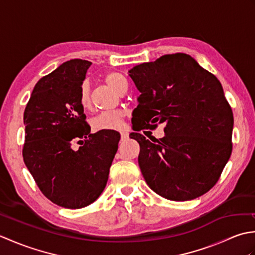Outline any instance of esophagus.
Instances as JSON below:
<instances>
[{"label": "esophagus", "mask_w": 255, "mask_h": 255, "mask_svg": "<svg viewBox=\"0 0 255 255\" xmlns=\"http://www.w3.org/2000/svg\"><path fill=\"white\" fill-rule=\"evenodd\" d=\"M121 136H122V140H126V139H128V137H129V133H128L127 131L122 130V131H121Z\"/></svg>", "instance_id": "esophagus-1"}]
</instances>
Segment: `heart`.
Wrapping results in <instances>:
<instances>
[{
    "label": "heart",
    "instance_id": "1",
    "mask_svg": "<svg viewBox=\"0 0 255 255\" xmlns=\"http://www.w3.org/2000/svg\"><path fill=\"white\" fill-rule=\"evenodd\" d=\"M104 80L106 84L110 86L114 92H116V93L121 94L123 91H127V88H128L127 81L125 80L122 75L114 72H110L105 75ZM80 105L82 106V108H84V110H88L91 105L90 92L86 84H83L82 88H81ZM91 126L95 131L117 130V129H122L124 126L123 114L121 112L100 113L99 115H96L93 119H92Z\"/></svg>",
    "mask_w": 255,
    "mask_h": 255
}]
</instances>
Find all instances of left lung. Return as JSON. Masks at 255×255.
Instances as JSON below:
<instances>
[{"label": "left lung", "instance_id": "8db88e82", "mask_svg": "<svg viewBox=\"0 0 255 255\" xmlns=\"http://www.w3.org/2000/svg\"><path fill=\"white\" fill-rule=\"evenodd\" d=\"M128 73L140 92L129 137L140 144L145 182L175 202L202 196L217 183L232 151L234 115L219 80L186 53L164 55ZM156 123L166 125L163 138L151 143L137 132Z\"/></svg>", "mask_w": 255, "mask_h": 255}]
</instances>
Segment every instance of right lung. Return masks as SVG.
<instances>
[{
  "label": "right lung",
  "instance_id": "add662e5",
  "mask_svg": "<svg viewBox=\"0 0 255 255\" xmlns=\"http://www.w3.org/2000/svg\"><path fill=\"white\" fill-rule=\"evenodd\" d=\"M91 64L73 59L41 78L24 112L27 169L48 199L70 209L85 207L104 191L121 139L115 130L91 133L85 122L80 92Z\"/></svg>",
  "mask_w": 255,
  "mask_h": 255
}]
</instances>
